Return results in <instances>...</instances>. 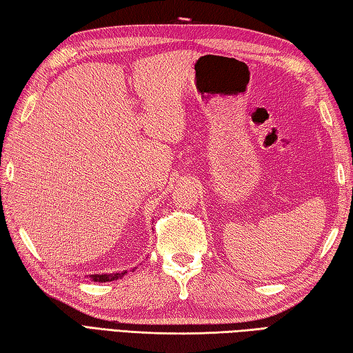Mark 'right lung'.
Listing matches in <instances>:
<instances>
[{"instance_id": "1", "label": "right lung", "mask_w": 353, "mask_h": 353, "mask_svg": "<svg viewBox=\"0 0 353 353\" xmlns=\"http://www.w3.org/2000/svg\"><path fill=\"white\" fill-rule=\"evenodd\" d=\"M125 274V272L123 273H114V274H92V281L94 282H110V281H117L121 279V277Z\"/></svg>"}]
</instances>
